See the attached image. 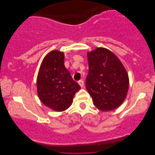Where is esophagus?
<instances>
[{
    "label": "esophagus",
    "instance_id": "34e87169",
    "mask_svg": "<svg viewBox=\"0 0 155 155\" xmlns=\"http://www.w3.org/2000/svg\"><path fill=\"white\" fill-rule=\"evenodd\" d=\"M78 84H80V86L81 87H84V81L83 80H79V81H78Z\"/></svg>",
    "mask_w": 155,
    "mask_h": 155
}]
</instances>
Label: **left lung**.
Returning a JSON list of instances; mask_svg holds the SVG:
<instances>
[{
	"label": "left lung",
	"instance_id": "8db88e82",
	"mask_svg": "<svg viewBox=\"0 0 155 155\" xmlns=\"http://www.w3.org/2000/svg\"><path fill=\"white\" fill-rule=\"evenodd\" d=\"M87 59L86 88L94 105L103 111L117 109L128 90V75L124 65L113 52L102 47L88 52Z\"/></svg>",
	"mask_w": 155,
	"mask_h": 155
}]
</instances>
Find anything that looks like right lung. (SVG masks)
Masks as SVG:
<instances>
[{"label": "right lung", "instance_id": "1", "mask_svg": "<svg viewBox=\"0 0 155 155\" xmlns=\"http://www.w3.org/2000/svg\"><path fill=\"white\" fill-rule=\"evenodd\" d=\"M64 54L54 50L44 57L37 80V94L42 103L55 111L71 107L80 86L64 65Z\"/></svg>", "mask_w": 155, "mask_h": 155}]
</instances>
